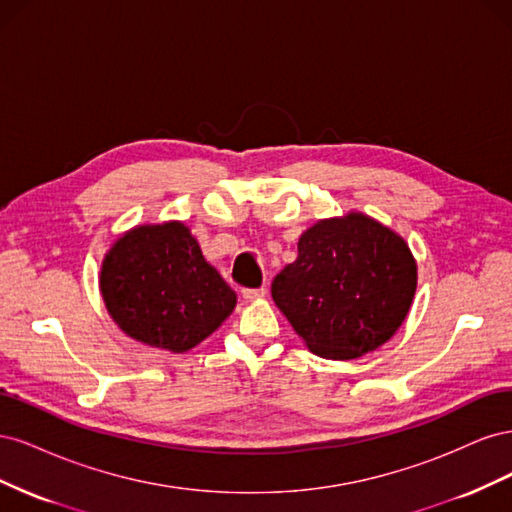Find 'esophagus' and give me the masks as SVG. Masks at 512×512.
Here are the masks:
<instances>
[{
  "mask_svg": "<svg viewBox=\"0 0 512 512\" xmlns=\"http://www.w3.org/2000/svg\"><path fill=\"white\" fill-rule=\"evenodd\" d=\"M265 294H267L265 288H245V290H243V299H245V301H254V299L265 297Z\"/></svg>",
  "mask_w": 512,
  "mask_h": 512,
  "instance_id": "34e87169",
  "label": "esophagus"
}]
</instances>
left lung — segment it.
Wrapping results in <instances>:
<instances>
[{"instance_id":"obj_1","label":"left lung","mask_w":512,"mask_h":512,"mask_svg":"<svg viewBox=\"0 0 512 512\" xmlns=\"http://www.w3.org/2000/svg\"><path fill=\"white\" fill-rule=\"evenodd\" d=\"M416 260L391 228L348 213L307 228L271 294L307 348L350 361L380 348L406 320Z\"/></svg>"}]
</instances>
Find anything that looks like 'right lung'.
Wrapping results in <instances>:
<instances>
[{
	"label": "right lung",
	"mask_w": 512,
	"mask_h": 512,
	"mask_svg": "<svg viewBox=\"0 0 512 512\" xmlns=\"http://www.w3.org/2000/svg\"><path fill=\"white\" fill-rule=\"evenodd\" d=\"M100 292L117 327L136 342L185 352L232 314L237 294L181 222L145 224L102 260Z\"/></svg>",
	"instance_id": "add662e5"
}]
</instances>
